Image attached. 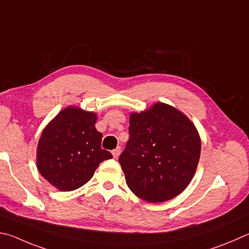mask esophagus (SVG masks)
<instances>
[{
	"mask_svg": "<svg viewBox=\"0 0 249 249\" xmlns=\"http://www.w3.org/2000/svg\"><path fill=\"white\" fill-rule=\"evenodd\" d=\"M121 151H122V148L121 147H116L115 149H113L112 150V155H113V157L115 158H119V156L121 155Z\"/></svg>",
	"mask_w": 249,
	"mask_h": 249,
	"instance_id": "1",
	"label": "esophagus"
}]
</instances>
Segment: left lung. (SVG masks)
<instances>
[{
  "mask_svg": "<svg viewBox=\"0 0 249 249\" xmlns=\"http://www.w3.org/2000/svg\"><path fill=\"white\" fill-rule=\"evenodd\" d=\"M128 132L119 162L130 191L149 202L170 200L182 193L200 157V138L192 122L160 102L133 113Z\"/></svg>",
  "mask_w": 249,
  "mask_h": 249,
  "instance_id": "obj_1",
  "label": "left lung"
}]
</instances>
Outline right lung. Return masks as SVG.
<instances>
[{
    "mask_svg": "<svg viewBox=\"0 0 249 249\" xmlns=\"http://www.w3.org/2000/svg\"><path fill=\"white\" fill-rule=\"evenodd\" d=\"M96 121L94 113L70 107L42 132L37 151L38 170L60 191L81 187L102 161L112 158L101 148L102 134L94 127Z\"/></svg>",
    "mask_w": 249,
    "mask_h": 249,
    "instance_id": "add662e5",
    "label": "right lung"
}]
</instances>
